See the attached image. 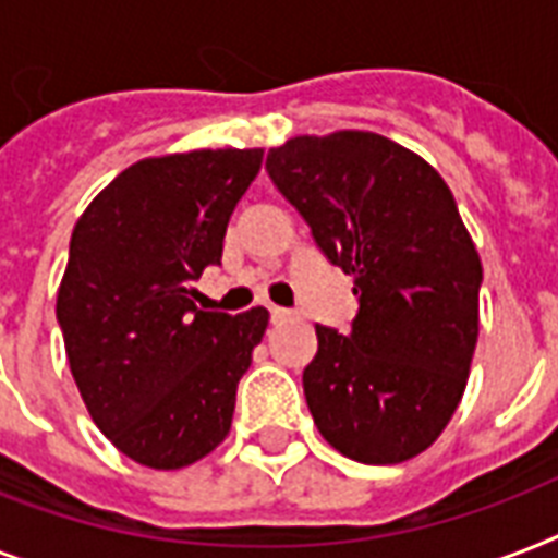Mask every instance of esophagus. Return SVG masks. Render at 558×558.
Returning <instances> with one entry per match:
<instances>
[{"label": "esophagus", "mask_w": 558, "mask_h": 558, "mask_svg": "<svg viewBox=\"0 0 558 558\" xmlns=\"http://www.w3.org/2000/svg\"><path fill=\"white\" fill-rule=\"evenodd\" d=\"M269 315H271V322H275V324L289 322V318H292V313H289V310H283V306H269Z\"/></svg>", "instance_id": "34e87169"}]
</instances>
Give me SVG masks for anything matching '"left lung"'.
Listing matches in <instances>:
<instances>
[{
  "mask_svg": "<svg viewBox=\"0 0 558 558\" xmlns=\"http://www.w3.org/2000/svg\"><path fill=\"white\" fill-rule=\"evenodd\" d=\"M266 170L324 257L353 275L348 336L315 324L304 397L332 449L402 463L454 414L477 344L481 257L440 173L385 135H298Z\"/></svg>",
  "mask_w": 558,
  "mask_h": 558,
  "instance_id": "8db88e82",
  "label": "left lung"
}]
</instances>
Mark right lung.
<instances>
[{
	"label": "right lung",
	"mask_w": 558,
	"mask_h": 558,
	"mask_svg": "<svg viewBox=\"0 0 558 558\" xmlns=\"http://www.w3.org/2000/svg\"><path fill=\"white\" fill-rule=\"evenodd\" d=\"M260 161L263 150L144 159L72 231L57 292L65 356L95 425L142 466H191L231 428L269 313H205L193 280L222 260L231 210Z\"/></svg>",
	"instance_id": "add662e5"
}]
</instances>
